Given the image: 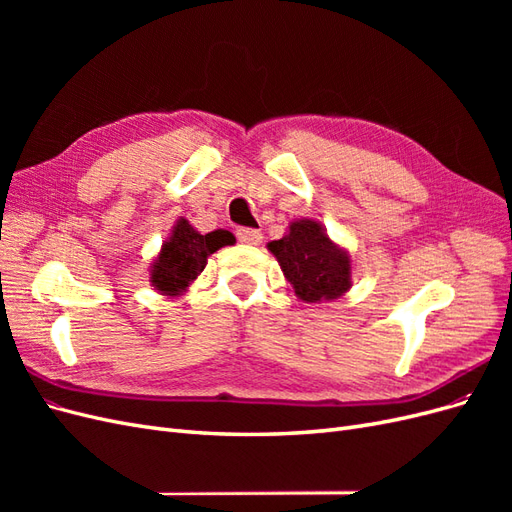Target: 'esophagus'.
I'll list each match as a JSON object with an SVG mask.
<instances>
[{"label":"esophagus","mask_w":512,"mask_h":512,"mask_svg":"<svg viewBox=\"0 0 512 512\" xmlns=\"http://www.w3.org/2000/svg\"><path fill=\"white\" fill-rule=\"evenodd\" d=\"M237 239L247 245H258L262 241V232L256 228H237Z\"/></svg>","instance_id":"34e87169"}]
</instances>
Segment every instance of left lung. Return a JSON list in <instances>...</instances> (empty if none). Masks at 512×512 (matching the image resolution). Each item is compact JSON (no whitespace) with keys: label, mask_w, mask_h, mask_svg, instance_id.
<instances>
[{"label":"left lung","mask_w":512,"mask_h":512,"mask_svg":"<svg viewBox=\"0 0 512 512\" xmlns=\"http://www.w3.org/2000/svg\"><path fill=\"white\" fill-rule=\"evenodd\" d=\"M269 250L297 297L307 303L337 299L350 288L348 254L339 250L314 220L292 222L288 235L271 241Z\"/></svg>","instance_id":"left-lung-1"}]
</instances>
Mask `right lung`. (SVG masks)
<instances>
[{
    "label": "right lung",
    "mask_w": 512,
    "mask_h": 512,
    "mask_svg": "<svg viewBox=\"0 0 512 512\" xmlns=\"http://www.w3.org/2000/svg\"><path fill=\"white\" fill-rule=\"evenodd\" d=\"M232 243H235V237L228 230H213L207 235H200L188 220H179L173 237L164 243L162 254L153 262V286L162 292L177 294L205 269L209 254L220 250L222 245Z\"/></svg>",
    "instance_id": "1"
}]
</instances>
